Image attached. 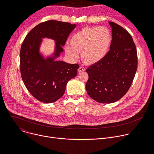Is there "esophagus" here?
<instances>
[{"label": "esophagus", "instance_id": "obj_1", "mask_svg": "<svg viewBox=\"0 0 154 154\" xmlns=\"http://www.w3.org/2000/svg\"><path fill=\"white\" fill-rule=\"evenodd\" d=\"M85 70V69L83 67H82V66H80V67H79V69H78V71L80 72L84 71Z\"/></svg>", "mask_w": 154, "mask_h": 154}]
</instances>
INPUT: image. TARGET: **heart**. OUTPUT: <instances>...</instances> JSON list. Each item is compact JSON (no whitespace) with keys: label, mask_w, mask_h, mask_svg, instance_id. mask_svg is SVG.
<instances>
[{"label":"heart","mask_w":154,"mask_h":154,"mask_svg":"<svg viewBox=\"0 0 154 154\" xmlns=\"http://www.w3.org/2000/svg\"><path fill=\"white\" fill-rule=\"evenodd\" d=\"M112 42V33L105 27H86L75 33L70 39V45L64 51L72 59H77L82 52L83 60L88 64H95L108 53Z\"/></svg>","instance_id":"obj_1"}]
</instances>
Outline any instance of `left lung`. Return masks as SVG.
<instances>
[{"instance_id": "obj_1", "label": "left lung", "mask_w": 154, "mask_h": 154, "mask_svg": "<svg viewBox=\"0 0 154 154\" xmlns=\"http://www.w3.org/2000/svg\"><path fill=\"white\" fill-rule=\"evenodd\" d=\"M112 39L105 57L86 69L89 78L87 93L99 103H111L128 91L137 70V52L130 34L118 24L109 22Z\"/></svg>"}]
</instances>
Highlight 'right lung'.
Segmentation results:
<instances>
[{"label":"right lung","instance_id":"obj_1","mask_svg":"<svg viewBox=\"0 0 154 154\" xmlns=\"http://www.w3.org/2000/svg\"><path fill=\"white\" fill-rule=\"evenodd\" d=\"M76 24L50 20L35 26L26 36L20 51L22 79L30 93L44 103H52L61 97L67 83L74 78L78 64L56 61L63 52V46ZM55 41V51L45 58L39 52L42 38Z\"/></svg>","mask_w":154,"mask_h":154}]
</instances>
